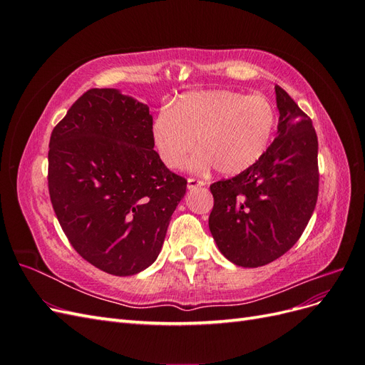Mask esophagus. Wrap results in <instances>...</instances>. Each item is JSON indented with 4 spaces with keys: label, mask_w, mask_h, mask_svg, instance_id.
I'll list each match as a JSON object with an SVG mask.
<instances>
[{
    "label": "esophagus",
    "mask_w": 365,
    "mask_h": 365,
    "mask_svg": "<svg viewBox=\"0 0 365 365\" xmlns=\"http://www.w3.org/2000/svg\"><path fill=\"white\" fill-rule=\"evenodd\" d=\"M205 182L202 180H197V178H189L187 180V187L189 189H197V187H202Z\"/></svg>",
    "instance_id": "1"
}]
</instances>
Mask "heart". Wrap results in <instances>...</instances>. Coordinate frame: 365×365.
Instances as JSON below:
<instances>
[{"instance_id": "obj_1", "label": "heart", "mask_w": 365, "mask_h": 365, "mask_svg": "<svg viewBox=\"0 0 365 365\" xmlns=\"http://www.w3.org/2000/svg\"><path fill=\"white\" fill-rule=\"evenodd\" d=\"M275 126V109L264 96L215 90L187 93L170 109H161L152 134L168 168H182L197 148L195 169L213 165L219 173L231 176L264 155Z\"/></svg>"}]
</instances>
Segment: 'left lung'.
<instances>
[{
  "label": "left lung",
  "instance_id": "8db88e82",
  "mask_svg": "<svg viewBox=\"0 0 365 365\" xmlns=\"http://www.w3.org/2000/svg\"><path fill=\"white\" fill-rule=\"evenodd\" d=\"M277 137L250 169L210 185L208 227L224 256L257 268L300 239L318 200V138L312 120L275 85Z\"/></svg>",
  "mask_w": 365,
  "mask_h": 365
}]
</instances>
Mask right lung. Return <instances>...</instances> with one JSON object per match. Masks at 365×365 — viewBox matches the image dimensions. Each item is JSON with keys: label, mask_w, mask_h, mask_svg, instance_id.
Listing matches in <instances>:
<instances>
[{"label": "right lung", "mask_w": 365, "mask_h": 365, "mask_svg": "<svg viewBox=\"0 0 365 365\" xmlns=\"http://www.w3.org/2000/svg\"><path fill=\"white\" fill-rule=\"evenodd\" d=\"M149 106L113 88H91L50 137L48 192L65 236L113 275L155 262L187 180L165 168Z\"/></svg>", "instance_id": "obj_1"}]
</instances>
